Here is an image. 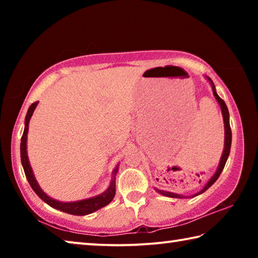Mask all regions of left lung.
<instances>
[{"mask_svg":"<svg viewBox=\"0 0 258 258\" xmlns=\"http://www.w3.org/2000/svg\"><path fill=\"white\" fill-rule=\"evenodd\" d=\"M209 82L212 83V87H213V93L214 95H215L216 100L218 101V103H220L221 106V109H222V113H223V119H224V127H225V142H224V150H223V155H222V158H221V161H220V166H218L217 171L216 173L214 174V176L209 180V182L207 183L206 185H205L204 189L198 192L197 195L198 196L200 194H203V192L206 191L209 186H211L213 183H215V181L218 178V176L221 175L222 171H223L224 166H225V163L226 160H228V157H229V154H230V149H231V140H232V133H231V127H230V121H229V110H228V107H226V104L224 102V100H222L220 97H218V94L216 93L215 91V85H214V83L212 82L211 78H208ZM159 192V194L164 195V196H167V197H172V198H182L180 195H176V194H173V192H167V191H160V190H157Z\"/></svg>","mask_w":258,"mask_h":258,"instance_id":"1","label":"left lung"}]
</instances>
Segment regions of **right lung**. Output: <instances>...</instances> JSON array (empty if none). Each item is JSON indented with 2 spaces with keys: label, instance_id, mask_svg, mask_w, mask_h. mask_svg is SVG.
<instances>
[{
  "label": "right lung",
  "instance_id": "right-lung-1",
  "mask_svg": "<svg viewBox=\"0 0 258 258\" xmlns=\"http://www.w3.org/2000/svg\"><path fill=\"white\" fill-rule=\"evenodd\" d=\"M37 106V101L30 104V107L27 111V115H26V119H25V130L23 133V137H21V143H20V158H21V164H23L24 171H25V175L27 177V180L29 182L32 189L35 191L38 197H40L43 202H45L47 205H50L51 207L59 209L61 212L68 213V214H73V215H87V214H91L98 209L102 208L104 206L111 202L115 197L116 194V174H117V167L113 171V177L112 181L110 183V186L108 187V190L106 192H103L102 195L97 196V197L90 198V199H85V200H81V202H75V203H60L56 202V200L52 199L41 190V187L38 186L36 180L33 175L32 172V167H30L29 161H28V157H27V150H26V142H27V132H28V124H29V119L32 117L33 112L35 110V108Z\"/></svg>",
  "mask_w": 258,
  "mask_h": 258
}]
</instances>
